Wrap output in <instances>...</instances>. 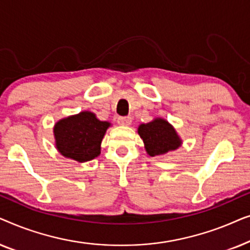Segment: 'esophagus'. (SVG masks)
Masks as SVG:
<instances>
[{
  "label": "esophagus",
  "instance_id": "obj_1",
  "mask_svg": "<svg viewBox=\"0 0 250 250\" xmlns=\"http://www.w3.org/2000/svg\"><path fill=\"white\" fill-rule=\"evenodd\" d=\"M117 122H118V124H119V125H123V126H128V125H131V123H132V118L129 117V116H126V117H119Z\"/></svg>",
  "mask_w": 250,
  "mask_h": 250
}]
</instances>
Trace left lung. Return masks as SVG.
<instances>
[{
  "instance_id": "left-lung-1",
  "label": "left lung",
  "mask_w": 250,
  "mask_h": 250,
  "mask_svg": "<svg viewBox=\"0 0 250 250\" xmlns=\"http://www.w3.org/2000/svg\"><path fill=\"white\" fill-rule=\"evenodd\" d=\"M138 132L145 142L146 152L151 157L165 155L181 146V140L175 129L162 118H157L148 124H141Z\"/></svg>"
}]
</instances>
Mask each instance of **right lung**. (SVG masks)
Instances as JSON below:
<instances>
[{
    "label": "right lung",
    "instance_id": "obj_1",
    "mask_svg": "<svg viewBox=\"0 0 250 250\" xmlns=\"http://www.w3.org/2000/svg\"><path fill=\"white\" fill-rule=\"evenodd\" d=\"M108 122H101L90 111L80 112L59 121L54 126L56 146L61 155L77 160L88 162L100 155V146Z\"/></svg>",
    "mask_w": 250,
    "mask_h": 250
}]
</instances>
